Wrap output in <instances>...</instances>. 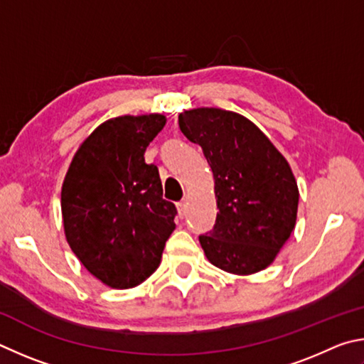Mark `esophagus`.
<instances>
[{"label":"esophagus","mask_w":364,"mask_h":364,"mask_svg":"<svg viewBox=\"0 0 364 364\" xmlns=\"http://www.w3.org/2000/svg\"><path fill=\"white\" fill-rule=\"evenodd\" d=\"M177 213H178V218H181V219L186 218V214H187V201L186 200L177 203Z\"/></svg>","instance_id":"esophagus-1"}]
</instances>
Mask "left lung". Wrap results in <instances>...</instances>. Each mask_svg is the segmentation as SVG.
<instances>
[{"label":"left lung","instance_id":"1","mask_svg":"<svg viewBox=\"0 0 364 364\" xmlns=\"http://www.w3.org/2000/svg\"><path fill=\"white\" fill-rule=\"evenodd\" d=\"M178 127L213 169L218 218L200 243L213 265L233 275L269 267L296 227L299 188L288 161L243 114L193 108Z\"/></svg>","mask_w":364,"mask_h":364}]
</instances>
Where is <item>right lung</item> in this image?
Returning a JSON list of instances; mask_svg holds the SVG:
<instances>
[{
  "mask_svg": "<svg viewBox=\"0 0 364 364\" xmlns=\"http://www.w3.org/2000/svg\"><path fill=\"white\" fill-rule=\"evenodd\" d=\"M166 124L158 113L112 118L80 145L62 186L63 230L86 270L114 289L145 282L161 262L177 209L163 200L146 146Z\"/></svg>",
  "mask_w": 364,
  "mask_h": 364,
  "instance_id": "add662e5",
  "label": "right lung"
}]
</instances>
